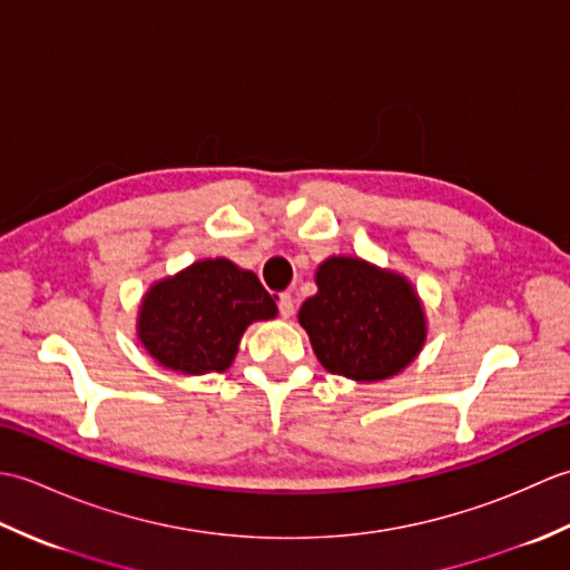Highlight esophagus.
<instances>
[{
	"label": "esophagus",
	"mask_w": 570,
	"mask_h": 570,
	"mask_svg": "<svg viewBox=\"0 0 570 570\" xmlns=\"http://www.w3.org/2000/svg\"><path fill=\"white\" fill-rule=\"evenodd\" d=\"M278 313H282L284 318L294 316V296L292 294H278Z\"/></svg>",
	"instance_id": "1"
}]
</instances>
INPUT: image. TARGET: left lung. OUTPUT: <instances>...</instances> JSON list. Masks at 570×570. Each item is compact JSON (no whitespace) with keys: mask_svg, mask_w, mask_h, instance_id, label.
Wrapping results in <instances>:
<instances>
[{"mask_svg":"<svg viewBox=\"0 0 570 570\" xmlns=\"http://www.w3.org/2000/svg\"><path fill=\"white\" fill-rule=\"evenodd\" d=\"M316 284L318 294L304 301L298 323L325 370L380 382L416 360L426 343V316L402 274L357 257H328Z\"/></svg>","mask_w":570,"mask_h":570,"instance_id":"1","label":"left lung"}]
</instances>
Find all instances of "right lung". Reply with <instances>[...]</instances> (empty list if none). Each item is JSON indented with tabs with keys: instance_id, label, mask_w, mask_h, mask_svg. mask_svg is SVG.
Wrapping results in <instances>:
<instances>
[{
	"instance_id": "obj_1",
	"label": "right lung",
	"mask_w": 570,
	"mask_h": 570,
	"mask_svg": "<svg viewBox=\"0 0 570 570\" xmlns=\"http://www.w3.org/2000/svg\"><path fill=\"white\" fill-rule=\"evenodd\" d=\"M274 298L257 274L223 257L200 259L144 294L137 335L161 367L184 374L225 372L247 325L276 318Z\"/></svg>"
}]
</instances>
